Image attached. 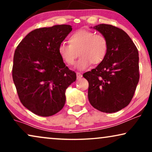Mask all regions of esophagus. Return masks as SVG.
Wrapping results in <instances>:
<instances>
[{"mask_svg": "<svg viewBox=\"0 0 152 152\" xmlns=\"http://www.w3.org/2000/svg\"><path fill=\"white\" fill-rule=\"evenodd\" d=\"M76 75H77V79H80L81 77H82V73H81V72H77L76 73Z\"/></svg>", "mask_w": 152, "mask_h": 152, "instance_id": "esophagus-1", "label": "esophagus"}]
</instances>
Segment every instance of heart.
Instances as JSON below:
<instances>
[{
  "mask_svg": "<svg viewBox=\"0 0 152 152\" xmlns=\"http://www.w3.org/2000/svg\"><path fill=\"white\" fill-rule=\"evenodd\" d=\"M68 43H60L58 53L64 63L68 66L76 64V68L84 70L93 64L98 65L104 61L108 50V41L102 34H95L86 30L76 31L68 37Z\"/></svg>",
  "mask_w": 152,
  "mask_h": 152,
  "instance_id": "1",
  "label": "heart"
}]
</instances>
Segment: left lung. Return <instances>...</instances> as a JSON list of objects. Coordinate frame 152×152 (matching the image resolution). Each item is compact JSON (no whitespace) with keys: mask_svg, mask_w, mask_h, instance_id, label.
<instances>
[{"mask_svg":"<svg viewBox=\"0 0 152 152\" xmlns=\"http://www.w3.org/2000/svg\"><path fill=\"white\" fill-rule=\"evenodd\" d=\"M93 28L107 38L108 50L101 64L83 74L88 82V100L99 111L115 113L134 97L140 77L138 51L122 29L108 24Z\"/></svg>","mask_w":152,"mask_h":152,"instance_id":"left-lung-1","label":"left lung"}]
</instances>
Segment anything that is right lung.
<instances>
[{
	"instance_id": "right-lung-1",
	"label": "right lung",
	"mask_w": 152,
	"mask_h": 152,
	"mask_svg": "<svg viewBox=\"0 0 152 152\" xmlns=\"http://www.w3.org/2000/svg\"><path fill=\"white\" fill-rule=\"evenodd\" d=\"M72 31L70 25L34 30L14 53L12 77L20 102L36 115L48 117L63 109L66 88L76 80L58 53Z\"/></svg>"
}]
</instances>
